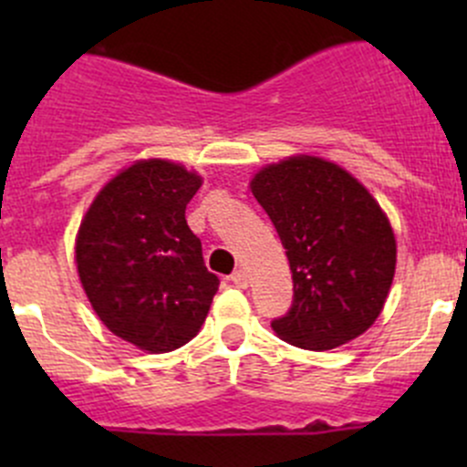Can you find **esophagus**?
Here are the masks:
<instances>
[{
	"label": "esophagus",
	"instance_id": "esophagus-1",
	"mask_svg": "<svg viewBox=\"0 0 467 467\" xmlns=\"http://www.w3.org/2000/svg\"><path fill=\"white\" fill-rule=\"evenodd\" d=\"M230 280H233V285H237L239 289H246V286L251 285V275H248V271H244V268L234 271Z\"/></svg>",
	"mask_w": 467,
	"mask_h": 467
}]
</instances>
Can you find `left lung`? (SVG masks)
I'll list each match as a JSON object with an SVG mask.
<instances>
[{
    "mask_svg": "<svg viewBox=\"0 0 467 467\" xmlns=\"http://www.w3.org/2000/svg\"><path fill=\"white\" fill-rule=\"evenodd\" d=\"M251 192L280 234L294 280V305L273 332L314 352L361 337L384 309L398 262L375 196L337 162L307 153L262 167Z\"/></svg>",
    "mask_w": 467,
    "mask_h": 467,
    "instance_id": "8db88e82",
    "label": "left lung"
}]
</instances>
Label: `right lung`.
<instances>
[{"label":"right lung","instance_id":"obj_1","mask_svg":"<svg viewBox=\"0 0 467 467\" xmlns=\"http://www.w3.org/2000/svg\"><path fill=\"white\" fill-rule=\"evenodd\" d=\"M201 185L199 171L171 160H135L99 190L78 225L74 260L94 314L149 355L190 343L219 289L185 219Z\"/></svg>","mask_w":467,"mask_h":467}]
</instances>
